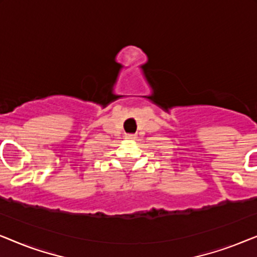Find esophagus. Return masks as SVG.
<instances>
[{"label":"esophagus","instance_id":"1","mask_svg":"<svg viewBox=\"0 0 257 257\" xmlns=\"http://www.w3.org/2000/svg\"><path fill=\"white\" fill-rule=\"evenodd\" d=\"M126 140H136L137 139V135H126L125 136Z\"/></svg>","mask_w":257,"mask_h":257}]
</instances>
